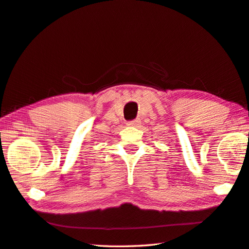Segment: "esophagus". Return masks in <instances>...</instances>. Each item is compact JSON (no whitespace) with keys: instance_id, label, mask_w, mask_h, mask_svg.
<instances>
[{"instance_id":"obj_1","label":"esophagus","mask_w":249,"mask_h":249,"mask_svg":"<svg viewBox=\"0 0 249 249\" xmlns=\"http://www.w3.org/2000/svg\"><path fill=\"white\" fill-rule=\"evenodd\" d=\"M140 124H141V121H140L139 119L127 122V125H128V126H138V125H140Z\"/></svg>"}]
</instances>
